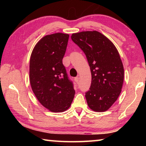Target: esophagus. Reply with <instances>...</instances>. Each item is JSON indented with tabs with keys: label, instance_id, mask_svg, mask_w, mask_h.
I'll return each instance as SVG.
<instances>
[{
	"label": "esophagus",
	"instance_id": "obj_1",
	"mask_svg": "<svg viewBox=\"0 0 146 146\" xmlns=\"http://www.w3.org/2000/svg\"><path fill=\"white\" fill-rule=\"evenodd\" d=\"M78 79H79L78 76H76V77H75V81L76 83L78 82Z\"/></svg>",
	"mask_w": 146,
	"mask_h": 146
}]
</instances>
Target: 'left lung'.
<instances>
[{"mask_svg": "<svg viewBox=\"0 0 146 146\" xmlns=\"http://www.w3.org/2000/svg\"><path fill=\"white\" fill-rule=\"evenodd\" d=\"M71 39L85 53L90 67L91 84L86 93L89 107L107 111L119 97L123 82V64L111 42L97 31L73 33Z\"/></svg>", "mask_w": 146, "mask_h": 146, "instance_id": "1", "label": "left lung"}]
</instances>
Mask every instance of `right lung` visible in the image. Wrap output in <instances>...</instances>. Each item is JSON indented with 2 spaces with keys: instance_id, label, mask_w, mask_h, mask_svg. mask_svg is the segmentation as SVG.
<instances>
[{
  "instance_id": "add662e5",
  "label": "right lung",
  "mask_w": 146,
  "mask_h": 146,
  "mask_svg": "<svg viewBox=\"0 0 146 146\" xmlns=\"http://www.w3.org/2000/svg\"><path fill=\"white\" fill-rule=\"evenodd\" d=\"M68 34L57 33L40 39L32 51L29 80L35 97L52 112H63L70 107L75 91L62 63Z\"/></svg>"
}]
</instances>
